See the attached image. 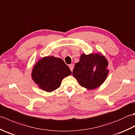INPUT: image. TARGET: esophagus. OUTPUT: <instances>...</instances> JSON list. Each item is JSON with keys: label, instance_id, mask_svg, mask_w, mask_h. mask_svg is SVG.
<instances>
[{"label": "esophagus", "instance_id": "obj_1", "mask_svg": "<svg viewBox=\"0 0 135 135\" xmlns=\"http://www.w3.org/2000/svg\"><path fill=\"white\" fill-rule=\"evenodd\" d=\"M69 67H70V69L71 70V71H73V68H74V65H73V64H70V65H69Z\"/></svg>", "mask_w": 135, "mask_h": 135}]
</instances>
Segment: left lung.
<instances>
[{
  "label": "left lung",
  "mask_w": 135,
  "mask_h": 135,
  "mask_svg": "<svg viewBox=\"0 0 135 135\" xmlns=\"http://www.w3.org/2000/svg\"><path fill=\"white\" fill-rule=\"evenodd\" d=\"M108 61L100 54H82L75 65L73 75L80 85L88 89L100 86L108 75Z\"/></svg>",
  "instance_id": "8db88e82"
}]
</instances>
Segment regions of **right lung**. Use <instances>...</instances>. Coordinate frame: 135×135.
<instances>
[{
    "label": "right lung",
    "instance_id": "obj_1",
    "mask_svg": "<svg viewBox=\"0 0 135 135\" xmlns=\"http://www.w3.org/2000/svg\"><path fill=\"white\" fill-rule=\"evenodd\" d=\"M63 60L54 56L41 59L34 66L32 78L38 86L47 92L59 88L63 78L71 74Z\"/></svg>",
    "mask_w": 135,
    "mask_h": 135
}]
</instances>
